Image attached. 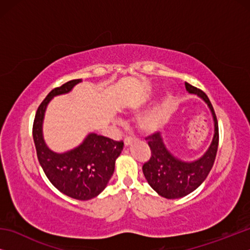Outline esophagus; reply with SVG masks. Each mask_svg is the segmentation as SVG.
<instances>
[{"mask_svg":"<svg viewBox=\"0 0 250 250\" xmlns=\"http://www.w3.org/2000/svg\"><path fill=\"white\" fill-rule=\"evenodd\" d=\"M133 141H135V138H133V137H125V145L128 146H130L131 143H132Z\"/></svg>","mask_w":250,"mask_h":250,"instance_id":"esophagus-1","label":"esophagus"}]
</instances>
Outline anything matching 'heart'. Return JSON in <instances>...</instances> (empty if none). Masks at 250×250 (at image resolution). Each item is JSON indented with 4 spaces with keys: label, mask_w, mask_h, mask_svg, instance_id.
I'll use <instances>...</instances> for the list:
<instances>
[{
    "label": "heart",
    "mask_w": 250,
    "mask_h": 250,
    "mask_svg": "<svg viewBox=\"0 0 250 250\" xmlns=\"http://www.w3.org/2000/svg\"><path fill=\"white\" fill-rule=\"evenodd\" d=\"M171 96H167L162 104L154 110H152L150 113H147L145 117H142L139 121V126L145 132H154L158 130L163 124L164 118H166L167 110L171 104Z\"/></svg>",
    "instance_id": "heart-1"
}]
</instances>
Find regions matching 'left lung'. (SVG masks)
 Wrapping results in <instances>:
<instances>
[{"label": "left lung", "instance_id": "1", "mask_svg": "<svg viewBox=\"0 0 250 250\" xmlns=\"http://www.w3.org/2000/svg\"><path fill=\"white\" fill-rule=\"evenodd\" d=\"M185 87L188 92L200 96L208 104L215 122V134L206 153L192 163H186L174 158L164 146L159 132L146 138L151 150V158L143 164V174L151 188L159 195L168 200L188 195L205 181L214 166L218 147V122L208 97L204 91L188 83H185Z\"/></svg>", "mask_w": 250, "mask_h": 250}]
</instances>
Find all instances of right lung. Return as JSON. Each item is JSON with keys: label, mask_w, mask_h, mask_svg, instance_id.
<instances>
[{"label": "right lung", "mask_w": 250, "mask_h": 250, "mask_svg": "<svg viewBox=\"0 0 250 250\" xmlns=\"http://www.w3.org/2000/svg\"><path fill=\"white\" fill-rule=\"evenodd\" d=\"M74 79L53 89L37 108L33 124V139L39 162L55 188L79 201L94 198L104 191L115 171L116 159L124 149V141L91 133L78 147L58 154L46 146L42 135L46 105L54 96L66 94L76 83Z\"/></svg>", "instance_id": "obj_1"}]
</instances>
